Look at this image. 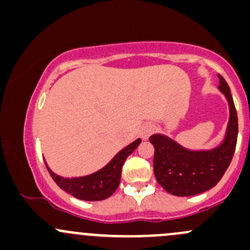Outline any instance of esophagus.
I'll return each instance as SVG.
<instances>
[{"label": "esophagus", "mask_w": 250, "mask_h": 250, "mask_svg": "<svg viewBox=\"0 0 250 250\" xmlns=\"http://www.w3.org/2000/svg\"><path fill=\"white\" fill-rule=\"evenodd\" d=\"M152 131H154V125L150 124V123H146V124H144L141 128L142 138H143V139L149 138V136L151 135Z\"/></svg>", "instance_id": "esophagus-1"}]
</instances>
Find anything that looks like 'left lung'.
I'll list each match as a JSON object with an SVG mask.
<instances>
[{"label":"left lung","instance_id":"obj_1","mask_svg":"<svg viewBox=\"0 0 250 250\" xmlns=\"http://www.w3.org/2000/svg\"><path fill=\"white\" fill-rule=\"evenodd\" d=\"M218 89L229 104V122L219 146L210 150H190L170 137L155 133L149 141L155 147L154 173L168 193L178 197L197 195L218 184L231 162L237 142V113L230 88L221 75Z\"/></svg>","mask_w":250,"mask_h":250}]
</instances>
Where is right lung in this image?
Here are the masks:
<instances>
[{
	"instance_id": "1",
	"label": "right lung",
	"mask_w": 250,
	"mask_h": 250,
	"mask_svg": "<svg viewBox=\"0 0 250 250\" xmlns=\"http://www.w3.org/2000/svg\"><path fill=\"white\" fill-rule=\"evenodd\" d=\"M141 142V138L136 139L135 142L120 150L104 167L84 176L63 178V176L53 173L46 162L45 165H46L47 170H49L53 181L72 197L85 201L104 200L111 197L114 190L118 188L120 176H122L123 165H124L126 158L135 151Z\"/></svg>"
}]
</instances>
